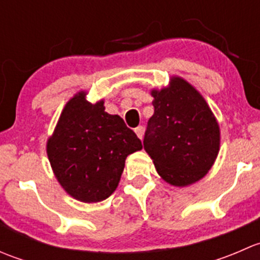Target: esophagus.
I'll return each instance as SVG.
<instances>
[{
	"label": "esophagus",
	"instance_id": "34e87169",
	"mask_svg": "<svg viewBox=\"0 0 260 260\" xmlns=\"http://www.w3.org/2000/svg\"><path fill=\"white\" fill-rule=\"evenodd\" d=\"M135 132L137 135L138 138H142L143 137V127L142 125H138L137 128H135Z\"/></svg>",
	"mask_w": 260,
	"mask_h": 260
}]
</instances>
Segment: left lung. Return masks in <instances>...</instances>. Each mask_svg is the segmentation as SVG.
Here are the masks:
<instances>
[{"instance_id":"obj_1","label":"left lung","mask_w":260,"mask_h":260,"mask_svg":"<svg viewBox=\"0 0 260 260\" xmlns=\"http://www.w3.org/2000/svg\"><path fill=\"white\" fill-rule=\"evenodd\" d=\"M154 113L143 146L159 176L170 185L188 186L203 179L216 159L220 128L204 96L185 79L152 89Z\"/></svg>"}]
</instances>
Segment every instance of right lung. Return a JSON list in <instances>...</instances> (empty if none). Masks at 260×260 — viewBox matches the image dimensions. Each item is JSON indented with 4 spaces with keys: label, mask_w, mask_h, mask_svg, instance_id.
I'll return each instance as SVG.
<instances>
[{
    "label": "right lung",
    "mask_w": 260,
    "mask_h": 260,
    "mask_svg": "<svg viewBox=\"0 0 260 260\" xmlns=\"http://www.w3.org/2000/svg\"><path fill=\"white\" fill-rule=\"evenodd\" d=\"M85 91L62 109L46 152L55 177L83 203H99L114 192L128 154L142 142L119 115L104 111V101L89 103Z\"/></svg>",
    "instance_id": "obj_1"
}]
</instances>
